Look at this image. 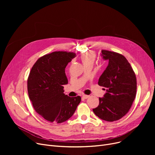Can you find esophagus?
<instances>
[{
    "mask_svg": "<svg viewBox=\"0 0 155 155\" xmlns=\"http://www.w3.org/2000/svg\"><path fill=\"white\" fill-rule=\"evenodd\" d=\"M82 97H83L84 99H88V97H89V95H82Z\"/></svg>",
    "mask_w": 155,
    "mask_h": 155,
    "instance_id": "obj_1",
    "label": "esophagus"
}]
</instances>
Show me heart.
Masks as SVG:
<instances>
[{
  "mask_svg": "<svg viewBox=\"0 0 155 155\" xmlns=\"http://www.w3.org/2000/svg\"><path fill=\"white\" fill-rule=\"evenodd\" d=\"M80 58L84 65L93 64L95 59V54L94 53H85L81 54Z\"/></svg>",
  "mask_w": 155,
  "mask_h": 155,
  "instance_id": "1",
  "label": "heart"
}]
</instances>
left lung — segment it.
<instances>
[{
    "label": "left lung",
    "instance_id": "8db88e82",
    "mask_svg": "<svg viewBox=\"0 0 155 155\" xmlns=\"http://www.w3.org/2000/svg\"><path fill=\"white\" fill-rule=\"evenodd\" d=\"M102 55L104 60H109V64L98 84L107 88V93L99 98L98 107L93 111L100 119L113 122L124 117L131 109L136 94V77L123 54L102 50Z\"/></svg>",
    "mask_w": 155,
    "mask_h": 155
}]
</instances>
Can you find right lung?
Returning a JSON list of instances; mask_svg holds the SVG:
<instances>
[{
    "instance_id": "add662e5",
    "label": "right lung",
    "mask_w": 155,
    "mask_h": 155,
    "mask_svg": "<svg viewBox=\"0 0 155 155\" xmlns=\"http://www.w3.org/2000/svg\"><path fill=\"white\" fill-rule=\"evenodd\" d=\"M76 56L73 52L54 51L45 54L32 66L28 78V92L35 110L45 119L60 124L70 119L81 97L64 95L68 84L64 69Z\"/></svg>"
}]
</instances>
